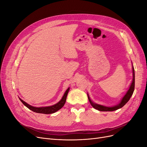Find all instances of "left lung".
<instances>
[{"mask_svg": "<svg viewBox=\"0 0 147 147\" xmlns=\"http://www.w3.org/2000/svg\"><path fill=\"white\" fill-rule=\"evenodd\" d=\"M132 75H133V78H132V81L131 83V85L129 88V90L127 91L126 93L124 96L122 97L121 100L119 101V103L116 105L112 107H107L104 106L100 104H97L94 103V102H92L91 99H90V96H89V94H87L88 97L89 101H90L91 105L92 106L93 108H94L96 110H98L99 111H102V112H111V111H114V110H117L119 109H121V107L125 105L127 102L129 101V100L130 99L131 97L132 96L133 92H134V88H135V72H134V66L132 65Z\"/></svg>", "mask_w": 147, "mask_h": 147, "instance_id": "1", "label": "left lung"}]
</instances>
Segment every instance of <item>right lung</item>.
Instances as JSON below:
<instances>
[{
    "mask_svg": "<svg viewBox=\"0 0 147 147\" xmlns=\"http://www.w3.org/2000/svg\"><path fill=\"white\" fill-rule=\"evenodd\" d=\"M69 90H70V88H68L67 89V90L64 92V94L63 97H62V99L56 104H54V105H51V106L36 107L32 106V105L28 104V103H26V102L21 99L20 97H19V99L21 101L22 103H23L26 107H28L29 109L33 111V112H34L38 113H43V114H51V113H55L56 112H57V111H58L64 105V104L65 103V101H66L67 96Z\"/></svg>",
    "mask_w": 147,
    "mask_h": 147,
    "instance_id": "obj_1",
    "label": "right lung"
}]
</instances>
